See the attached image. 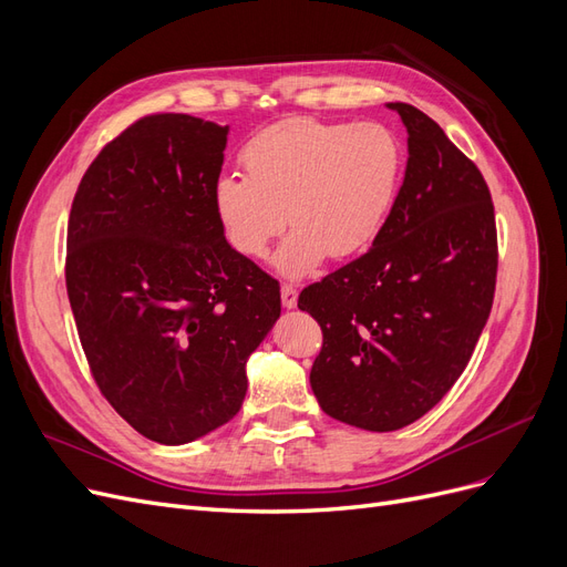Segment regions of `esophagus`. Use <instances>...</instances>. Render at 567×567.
Returning a JSON list of instances; mask_svg holds the SVG:
<instances>
[{
	"mask_svg": "<svg viewBox=\"0 0 567 567\" xmlns=\"http://www.w3.org/2000/svg\"><path fill=\"white\" fill-rule=\"evenodd\" d=\"M281 302H284L286 310H293V307L298 305V290L293 286L284 284L281 286Z\"/></svg>",
	"mask_w": 567,
	"mask_h": 567,
	"instance_id": "34e87169",
	"label": "esophagus"
}]
</instances>
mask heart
Listing matches in <instances>:
<instances>
[{"label": "heart", "mask_w": 567, "mask_h": 567, "mask_svg": "<svg viewBox=\"0 0 567 567\" xmlns=\"http://www.w3.org/2000/svg\"><path fill=\"white\" fill-rule=\"evenodd\" d=\"M244 175H221L213 208L229 246L262 257L286 219L293 227L271 257L286 279L315 274L326 257L350 260L379 238L398 198L404 148L381 123L284 120L246 144Z\"/></svg>", "instance_id": "b5f03b06"}]
</instances>
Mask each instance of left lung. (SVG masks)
Wrapping results in <instances>:
<instances>
[{
  "mask_svg": "<svg viewBox=\"0 0 567 567\" xmlns=\"http://www.w3.org/2000/svg\"><path fill=\"white\" fill-rule=\"evenodd\" d=\"M406 169L369 252L305 288L323 331L310 371L331 419L390 433L427 414L466 369L496 284V229L480 169L423 111L390 101Z\"/></svg>",
  "mask_w": 567,
  "mask_h": 567,
  "instance_id": "8db88e82",
  "label": "left lung"
}]
</instances>
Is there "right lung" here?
I'll return each instance as SVG.
<instances>
[{
  "label": "right lung",
  "instance_id": "obj_1",
  "mask_svg": "<svg viewBox=\"0 0 567 567\" xmlns=\"http://www.w3.org/2000/svg\"><path fill=\"white\" fill-rule=\"evenodd\" d=\"M229 125L142 117L84 173L68 219V300L94 381L136 433L186 444L244 404L279 284L221 234Z\"/></svg>",
  "mask_w": 567,
  "mask_h": 567
}]
</instances>
